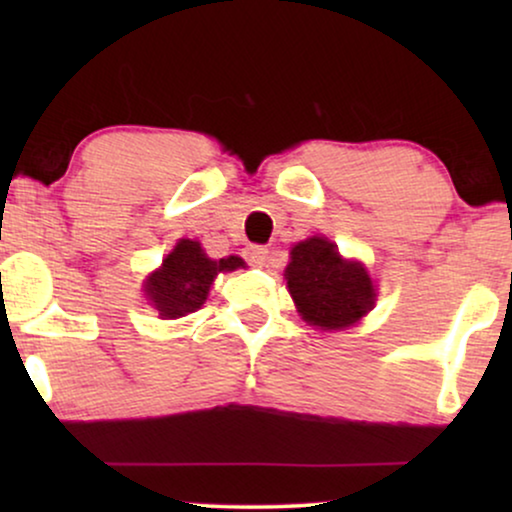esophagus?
<instances>
[{"mask_svg": "<svg viewBox=\"0 0 512 512\" xmlns=\"http://www.w3.org/2000/svg\"><path fill=\"white\" fill-rule=\"evenodd\" d=\"M242 256L247 258L249 265H256V268H261L268 261V249L261 247V244H249V247H244Z\"/></svg>", "mask_w": 512, "mask_h": 512, "instance_id": "1", "label": "esophagus"}]
</instances>
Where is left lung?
<instances>
[{
  "mask_svg": "<svg viewBox=\"0 0 512 512\" xmlns=\"http://www.w3.org/2000/svg\"><path fill=\"white\" fill-rule=\"evenodd\" d=\"M286 284L307 324L338 331L359 321L375 300L366 268L342 261L326 237H310L291 249Z\"/></svg>",
  "mask_w": 512,
  "mask_h": 512,
  "instance_id": "obj_1",
  "label": "left lung"
}]
</instances>
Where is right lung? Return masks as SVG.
Wrapping results in <instances>:
<instances>
[{
	"mask_svg": "<svg viewBox=\"0 0 512 512\" xmlns=\"http://www.w3.org/2000/svg\"><path fill=\"white\" fill-rule=\"evenodd\" d=\"M244 261L237 256L212 261L202 251L200 242L181 240L172 254H167L163 268L153 272L146 282V296L160 317L177 319L188 312L200 310L207 300L209 286L219 272H230L242 268Z\"/></svg>",
	"mask_w": 512,
	"mask_h": 512,
	"instance_id": "right-lung-1",
	"label": "right lung"
}]
</instances>
